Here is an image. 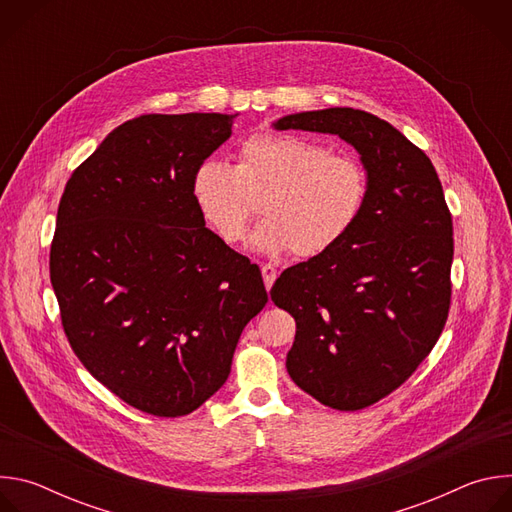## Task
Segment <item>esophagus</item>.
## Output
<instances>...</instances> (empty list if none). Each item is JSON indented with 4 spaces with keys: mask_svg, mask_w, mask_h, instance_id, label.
Masks as SVG:
<instances>
[{
    "mask_svg": "<svg viewBox=\"0 0 512 512\" xmlns=\"http://www.w3.org/2000/svg\"><path fill=\"white\" fill-rule=\"evenodd\" d=\"M261 275H263L265 287H267V289H271V285H273V281H275V277H277V269H275L273 265L265 263V265L261 267Z\"/></svg>",
    "mask_w": 512,
    "mask_h": 512,
    "instance_id": "esophagus-1",
    "label": "esophagus"
}]
</instances>
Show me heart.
I'll return each instance as SVG.
<instances>
[{
    "label": "heart",
    "instance_id": "heart-1",
    "mask_svg": "<svg viewBox=\"0 0 512 512\" xmlns=\"http://www.w3.org/2000/svg\"><path fill=\"white\" fill-rule=\"evenodd\" d=\"M371 178L352 154L294 133H257L243 141L237 166L204 160L192 196L206 227L227 245H241L263 196L251 243L267 255L294 251L312 259L342 243L369 204Z\"/></svg>",
    "mask_w": 512,
    "mask_h": 512
}]
</instances>
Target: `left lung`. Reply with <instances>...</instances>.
<instances>
[{"mask_svg": "<svg viewBox=\"0 0 512 512\" xmlns=\"http://www.w3.org/2000/svg\"><path fill=\"white\" fill-rule=\"evenodd\" d=\"M273 125L342 137L371 178L350 235L271 287L273 304L296 320L289 377L326 407L358 411L401 387L446 326L452 214L425 152L377 115L330 107Z\"/></svg>", "mask_w": 512, "mask_h": 512, "instance_id": "1", "label": "left lung"}]
</instances>
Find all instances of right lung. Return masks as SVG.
<instances>
[{"instance_id":"add662e5","label":"right lung","mask_w":512,"mask_h":512,"mask_svg":"<svg viewBox=\"0 0 512 512\" xmlns=\"http://www.w3.org/2000/svg\"><path fill=\"white\" fill-rule=\"evenodd\" d=\"M235 117L125 121L58 204L50 281L64 334L85 369L143 413L180 417L212 397L267 304L259 267L204 227L192 196Z\"/></svg>"}]
</instances>
